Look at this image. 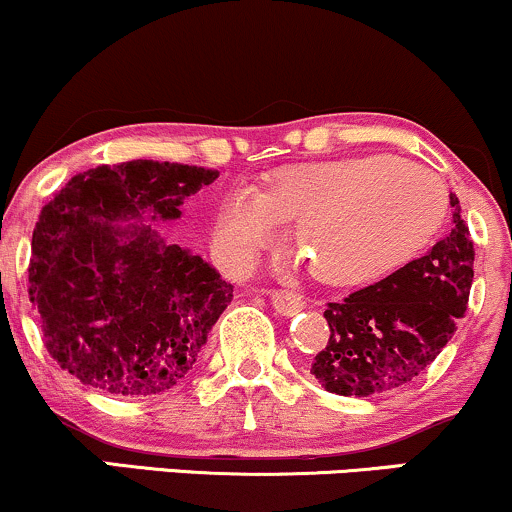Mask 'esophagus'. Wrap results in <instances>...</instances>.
Wrapping results in <instances>:
<instances>
[{"label":"esophagus","mask_w":512,"mask_h":512,"mask_svg":"<svg viewBox=\"0 0 512 512\" xmlns=\"http://www.w3.org/2000/svg\"><path fill=\"white\" fill-rule=\"evenodd\" d=\"M269 298H272L274 310L279 315H296L298 310H303V296L296 291L289 289H279V291H269Z\"/></svg>","instance_id":"esophagus-1"}]
</instances>
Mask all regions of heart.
<instances>
[{
    "instance_id": "1",
    "label": "heart",
    "mask_w": 512,
    "mask_h": 512,
    "mask_svg": "<svg viewBox=\"0 0 512 512\" xmlns=\"http://www.w3.org/2000/svg\"><path fill=\"white\" fill-rule=\"evenodd\" d=\"M448 216V192L431 168L370 154L284 170L269 190L236 187L214 238L231 262H248L296 221L293 240L310 274L330 284L378 279L419 257Z\"/></svg>"
}]
</instances>
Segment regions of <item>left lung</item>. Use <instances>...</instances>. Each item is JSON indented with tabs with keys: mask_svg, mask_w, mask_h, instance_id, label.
<instances>
[{
	"mask_svg": "<svg viewBox=\"0 0 512 512\" xmlns=\"http://www.w3.org/2000/svg\"><path fill=\"white\" fill-rule=\"evenodd\" d=\"M452 231L419 260L378 284L327 303V346L310 373L327 392L370 397L419 378L464 317L474 279V243L450 195Z\"/></svg>",
	"mask_w": 512,
	"mask_h": 512,
	"instance_id": "1",
	"label": "left lung"
}]
</instances>
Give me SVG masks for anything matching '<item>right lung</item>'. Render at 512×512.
I'll return each mask as SVG.
<instances>
[{
	"label": "right lung",
	"instance_id": "add662e5",
	"mask_svg": "<svg viewBox=\"0 0 512 512\" xmlns=\"http://www.w3.org/2000/svg\"><path fill=\"white\" fill-rule=\"evenodd\" d=\"M219 170L127 161L74 175L40 211L28 296L62 370L115 397H149L195 368L233 286L146 223L180 219Z\"/></svg>",
	"mask_w": 512,
	"mask_h": 512
}]
</instances>
